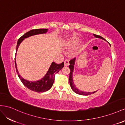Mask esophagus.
I'll use <instances>...</instances> for the list:
<instances>
[{"mask_svg":"<svg viewBox=\"0 0 125 125\" xmlns=\"http://www.w3.org/2000/svg\"><path fill=\"white\" fill-rule=\"evenodd\" d=\"M64 65L65 66H68L69 65V61L68 60H65L64 61Z\"/></svg>","mask_w":125,"mask_h":125,"instance_id":"34e87169","label":"esophagus"}]
</instances>
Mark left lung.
<instances>
[{"label":"left lung","instance_id":"left-lung-1","mask_svg":"<svg viewBox=\"0 0 125 125\" xmlns=\"http://www.w3.org/2000/svg\"><path fill=\"white\" fill-rule=\"evenodd\" d=\"M94 35V36L96 38H101L102 40H104L105 41L104 38L103 37H102L100 36H99V35H95V34H93ZM75 60L76 58L75 57L74 59H73L71 60L69 62L70 63V65L69 66V68L70 69V76H69V82H70V86H71V88L72 89V90L74 91L75 93L77 94L80 95H88L89 94H94V92H95L97 91H95L94 92H85V91H83L81 90H80L79 89L76 87L75 85L74 84V81H73V71H74V65H75Z\"/></svg>","mask_w":125,"mask_h":125}]
</instances>
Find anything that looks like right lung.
<instances>
[{"label":"right lung","instance_id":"add662e5","mask_svg":"<svg viewBox=\"0 0 125 125\" xmlns=\"http://www.w3.org/2000/svg\"><path fill=\"white\" fill-rule=\"evenodd\" d=\"M47 31L48 29H45V28H40V29L31 30L27 32L26 33H25L24 35H23V36L19 38V40H18L15 56L16 55V53L19 47V46H20L21 43L23 42L24 40L25 39V38H27L31 36H34V35H35L45 34L47 33ZM15 60L16 72L18 77L20 79L21 82L23 83V84L27 88L30 89V90L32 91H34L37 92H45L47 91V90H49L50 89H51V88L52 87V85L53 84L55 74L58 73L60 71V70H61L64 67L63 62L61 64H56L55 62H53L51 63L47 73H46V74L43 76V78L39 80L35 81H31L24 79L21 76L17 70L16 62V58Z\"/></svg>","mask_w":125,"mask_h":125}]
</instances>
